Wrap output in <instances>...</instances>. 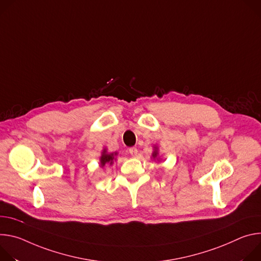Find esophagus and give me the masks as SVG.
Returning <instances> with one entry per match:
<instances>
[{
    "label": "esophagus",
    "instance_id": "obj_1",
    "mask_svg": "<svg viewBox=\"0 0 261 261\" xmlns=\"http://www.w3.org/2000/svg\"><path fill=\"white\" fill-rule=\"evenodd\" d=\"M128 152H129V154L132 155V156H137V154H138V149L136 148V147H132V148H129L128 149Z\"/></svg>",
    "mask_w": 261,
    "mask_h": 261
}]
</instances>
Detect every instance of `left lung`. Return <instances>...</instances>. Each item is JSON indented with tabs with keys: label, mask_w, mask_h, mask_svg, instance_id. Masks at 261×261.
I'll list each match as a JSON object with an SVG mask.
<instances>
[{
	"label": "left lung",
	"mask_w": 261,
	"mask_h": 261,
	"mask_svg": "<svg viewBox=\"0 0 261 261\" xmlns=\"http://www.w3.org/2000/svg\"><path fill=\"white\" fill-rule=\"evenodd\" d=\"M158 155H159L158 148H156V147H154V151L152 152V158H153V159H156V158H158Z\"/></svg>",
	"instance_id": "obj_1"
}]
</instances>
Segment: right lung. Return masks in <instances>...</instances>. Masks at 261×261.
I'll return each mask as SVG.
<instances>
[{
    "instance_id": "obj_1",
    "label": "right lung",
    "mask_w": 261,
    "mask_h": 261,
    "mask_svg": "<svg viewBox=\"0 0 261 261\" xmlns=\"http://www.w3.org/2000/svg\"><path fill=\"white\" fill-rule=\"evenodd\" d=\"M116 155H117V152H113V153H109L107 151V149L105 148L101 152V156L99 159L100 161V167H105L106 165H113L114 161H116Z\"/></svg>"
}]
</instances>
